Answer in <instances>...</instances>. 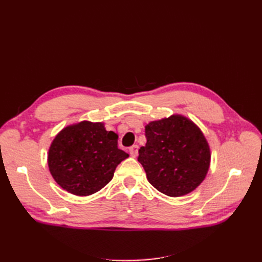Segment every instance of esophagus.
Instances as JSON below:
<instances>
[{
  "label": "esophagus",
  "mask_w": 262,
  "mask_h": 262,
  "mask_svg": "<svg viewBox=\"0 0 262 262\" xmlns=\"http://www.w3.org/2000/svg\"><path fill=\"white\" fill-rule=\"evenodd\" d=\"M139 152V146L138 145H133L130 147V154L132 157H137Z\"/></svg>",
  "instance_id": "esophagus-1"
}]
</instances>
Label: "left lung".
I'll use <instances>...</instances> for the list:
<instances>
[{
	"mask_svg": "<svg viewBox=\"0 0 262 262\" xmlns=\"http://www.w3.org/2000/svg\"><path fill=\"white\" fill-rule=\"evenodd\" d=\"M145 137L138 161L158 191L177 198L201 185L210 168L211 149L191 119L173 114L150 121L145 125Z\"/></svg>",
	"mask_w": 262,
	"mask_h": 262,
	"instance_id": "1",
	"label": "left lung"
}]
</instances>
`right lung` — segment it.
Listing matches in <instances>:
<instances>
[{
  "instance_id": "add662e5",
  "label": "right lung",
  "mask_w": 262,
  "mask_h": 262,
  "mask_svg": "<svg viewBox=\"0 0 262 262\" xmlns=\"http://www.w3.org/2000/svg\"><path fill=\"white\" fill-rule=\"evenodd\" d=\"M129 154L118 148V134L104 122L83 120L64 126L51 142L48 166L66 191L85 196L96 193L113 179L117 166Z\"/></svg>"
}]
</instances>
